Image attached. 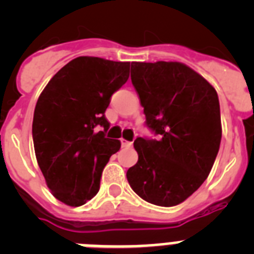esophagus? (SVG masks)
<instances>
[{"label": "esophagus", "mask_w": 254, "mask_h": 254, "mask_svg": "<svg viewBox=\"0 0 254 254\" xmlns=\"http://www.w3.org/2000/svg\"><path fill=\"white\" fill-rule=\"evenodd\" d=\"M121 143H122V147H131L132 146L131 141H127V140H125V138H122V140H121Z\"/></svg>", "instance_id": "34e87169"}]
</instances>
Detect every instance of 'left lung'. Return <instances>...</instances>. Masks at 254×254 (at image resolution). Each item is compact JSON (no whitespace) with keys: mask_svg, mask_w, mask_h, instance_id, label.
I'll return each mask as SVG.
<instances>
[{"mask_svg":"<svg viewBox=\"0 0 254 254\" xmlns=\"http://www.w3.org/2000/svg\"><path fill=\"white\" fill-rule=\"evenodd\" d=\"M131 81L146 126L159 138L134 140L138 160L127 170V181L152 205H179L206 181L219 152L217 93L181 62H132Z\"/></svg>","mask_w":254,"mask_h":254,"instance_id":"1","label":"left lung"}]
</instances>
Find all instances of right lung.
Listing matches in <instances>:
<instances>
[{
  "instance_id": "right-lung-1",
  "label": "right lung",
  "mask_w": 254,
  "mask_h": 254,
  "mask_svg": "<svg viewBox=\"0 0 254 254\" xmlns=\"http://www.w3.org/2000/svg\"><path fill=\"white\" fill-rule=\"evenodd\" d=\"M128 77L129 62L82 56L62 67L38 98L35 156L52 194L64 205L77 207L99 192L103 169L121 149L120 140L105 137V109Z\"/></svg>"
}]
</instances>
